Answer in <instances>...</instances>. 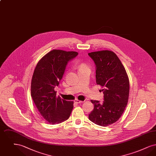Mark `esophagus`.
Here are the masks:
<instances>
[{
  "instance_id": "34e87169",
  "label": "esophagus",
  "mask_w": 156,
  "mask_h": 156,
  "mask_svg": "<svg viewBox=\"0 0 156 156\" xmlns=\"http://www.w3.org/2000/svg\"><path fill=\"white\" fill-rule=\"evenodd\" d=\"M76 103V104H82L83 102V101H80V100H78V99H75L74 101Z\"/></svg>"
}]
</instances>
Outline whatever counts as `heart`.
Returning a JSON list of instances; mask_svg holds the SVG:
<instances>
[{
    "mask_svg": "<svg viewBox=\"0 0 156 156\" xmlns=\"http://www.w3.org/2000/svg\"><path fill=\"white\" fill-rule=\"evenodd\" d=\"M88 67L86 64H85L84 63H81V64H78V70H80V69H81L82 68H85V67Z\"/></svg>",
    "mask_w": 156,
    "mask_h": 156,
    "instance_id": "1",
    "label": "heart"
}]
</instances>
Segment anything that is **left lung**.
<instances>
[{"mask_svg": "<svg viewBox=\"0 0 156 156\" xmlns=\"http://www.w3.org/2000/svg\"><path fill=\"white\" fill-rule=\"evenodd\" d=\"M96 65V82L103 88V103L91 100L94 110L89 119L99 126H108L119 120L125 111L129 95L126 69L115 52L102 50L88 53Z\"/></svg>", "mask_w": 156, "mask_h": 156, "instance_id": "left-lung-1", "label": "left lung"}]
</instances>
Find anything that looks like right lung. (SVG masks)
<instances>
[{"instance_id": "1", "label": "right lung", "mask_w": 156, "mask_h": 156, "mask_svg": "<svg viewBox=\"0 0 156 156\" xmlns=\"http://www.w3.org/2000/svg\"><path fill=\"white\" fill-rule=\"evenodd\" d=\"M78 53L53 50L41 58L34 69L31 83V95L41 116L51 125L69 118L73 101L57 97L55 88L59 85L68 62Z\"/></svg>"}]
</instances>
